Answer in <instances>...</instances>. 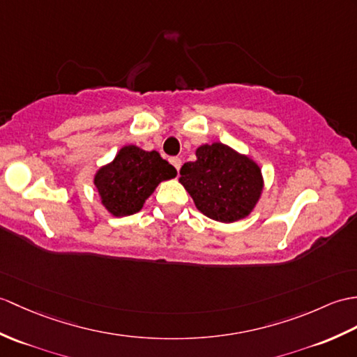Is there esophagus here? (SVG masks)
I'll return each mask as SVG.
<instances>
[{
    "instance_id": "1",
    "label": "esophagus",
    "mask_w": 357,
    "mask_h": 357,
    "mask_svg": "<svg viewBox=\"0 0 357 357\" xmlns=\"http://www.w3.org/2000/svg\"><path fill=\"white\" fill-rule=\"evenodd\" d=\"M170 162L175 165V169L179 172V169H181V165H182V161H181V158H170Z\"/></svg>"
}]
</instances>
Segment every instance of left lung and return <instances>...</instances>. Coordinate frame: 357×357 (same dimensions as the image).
Listing matches in <instances>:
<instances>
[{
  "mask_svg": "<svg viewBox=\"0 0 357 357\" xmlns=\"http://www.w3.org/2000/svg\"><path fill=\"white\" fill-rule=\"evenodd\" d=\"M195 153L196 161L181 167L179 182L196 208L222 223L250 216L264 187L259 162L219 141L199 146Z\"/></svg>",
  "mask_w": 357,
  "mask_h": 357,
  "instance_id": "1",
  "label": "left lung"
}]
</instances>
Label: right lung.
Returning <instances> with one entry per match:
<instances>
[{"label": "right lung", "instance_id": "obj_1", "mask_svg": "<svg viewBox=\"0 0 357 357\" xmlns=\"http://www.w3.org/2000/svg\"><path fill=\"white\" fill-rule=\"evenodd\" d=\"M176 175V169L156 151L128 144L96 172L93 182L106 211L114 218H124L141 211L155 188Z\"/></svg>", "mask_w": 357, "mask_h": 357}]
</instances>
